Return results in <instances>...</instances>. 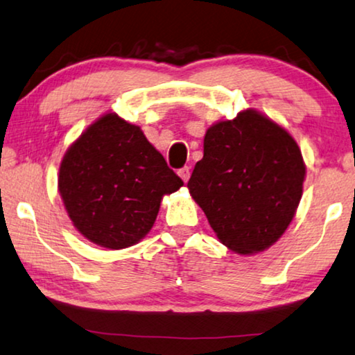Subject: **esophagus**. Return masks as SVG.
<instances>
[{"label": "esophagus", "instance_id": "esophagus-1", "mask_svg": "<svg viewBox=\"0 0 355 355\" xmlns=\"http://www.w3.org/2000/svg\"><path fill=\"white\" fill-rule=\"evenodd\" d=\"M178 175L182 177V180H183L184 183H187L188 180H189V175H191V171H189L188 166H184V167H182V168H180V171H178Z\"/></svg>", "mask_w": 355, "mask_h": 355}]
</instances>
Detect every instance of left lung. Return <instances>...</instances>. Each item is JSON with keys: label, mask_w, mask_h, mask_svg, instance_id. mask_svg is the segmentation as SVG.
I'll list each match as a JSON object with an SVG mask.
<instances>
[{"label": "left lung", "mask_w": 355, "mask_h": 355, "mask_svg": "<svg viewBox=\"0 0 355 355\" xmlns=\"http://www.w3.org/2000/svg\"><path fill=\"white\" fill-rule=\"evenodd\" d=\"M304 173L288 132L247 110L207 130L188 188L221 244L247 255L272 245L287 230Z\"/></svg>", "instance_id": "1"}]
</instances>
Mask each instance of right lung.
<instances>
[{"label":"right lung","mask_w":355,"mask_h":355,"mask_svg":"<svg viewBox=\"0 0 355 355\" xmlns=\"http://www.w3.org/2000/svg\"><path fill=\"white\" fill-rule=\"evenodd\" d=\"M182 184L140 127L113 113L70 146L59 172V191L73 225L94 244L113 250L145 237L162 196Z\"/></svg>","instance_id":"add662e5"}]
</instances>
